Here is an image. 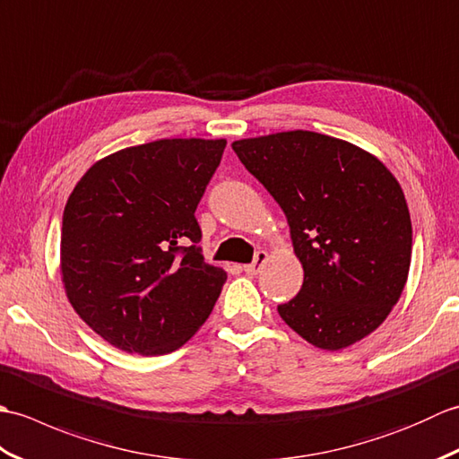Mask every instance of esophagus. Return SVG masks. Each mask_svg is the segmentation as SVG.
<instances>
[{
	"mask_svg": "<svg viewBox=\"0 0 459 459\" xmlns=\"http://www.w3.org/2000/svg\"><path fill=\"white\" fill-rule=\"evenodd\" d=\"M266 260H268V252L258 250L256 256H255V262H252V264H247V266H245V272H247L248 276L260 274L262 268H264V264H266Z\"/></svg>",
	"mask_w": 459,
	"mask_h": 459,
	"instance_id": "esophagus-1",
	"label": "esophagus"
}]
</instances>
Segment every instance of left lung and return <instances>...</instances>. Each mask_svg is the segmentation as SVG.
<instances>
[{
  "instance_id": "8db88e82",
  "label": "left lung",
  "mask_w": 459,
  "mask_h": 459,
  "mask_svg": "<svg viewBox=\"0 0 459 459\" xmlns=\"http://www.w3.org/2000/svg\"><path fill=\"white\" fill-rule=\"evenodd\" d=\"M232 150L284 211L304 266L280 317L327 351L373 333L411 270L412 222L394 175L373 153L307 130L238 140Z\"/></svg>"
}]
</instances>
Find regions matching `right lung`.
Segmentation results:
<instances>
[{
    "mask_svg": "<svg viewBox=\"0 0 459 459\" xmlns=\"http://www.w3.org/2000/svg\"><path fill=\"white\" fill-rule=\"evenodd\" d=\"M224 145L173 138L120 150L96 161L66 201V298L126 353H171L212 311L227 272L204 262L195 209Z\"/></svg>",
    "mask_w": 459,
    "mask_h": 459,
    "instance_id": "add662e5",
    "label": "right lung"
}]
</instances>
